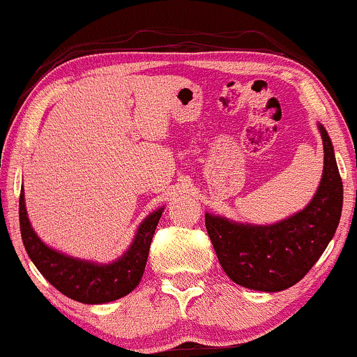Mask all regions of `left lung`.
<instances>
[{
    "label": "left lung",
    "instance_id": "left-lung-1",
    "mask_svg": "<svg viewBox=\"0 0 357 357\" xmlns=\"http://www.w3.org/2000/svg\"><path fill=\"white\" fill-rule=\"evenodd\" d=\"M324 176L307 208L274 225H244L205 215L208 237L223 271L234 283L257 291H281L298 283L319 261L342 213V179L327 130Z\"/></svg>",
    "mask_w": 357,
    "mask_h": 357
}]
</instances>
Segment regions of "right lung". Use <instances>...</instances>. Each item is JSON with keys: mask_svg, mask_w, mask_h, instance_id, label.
Wrapping results in <instances>:
<instances>
[{"mask_svg": "<svg viewBox=\"0 0 357 357\" xmlns=\"http://www.w3.org/2000/svg\"><path fill=\"white\" fill-rule=\"evenodd\" d=\"M162 215V208L151 213L140 223L134 244L112 264H95L74 259L57 250L47 248L30 225L25 210L23 191L20 193V230L22 241L30 259L44 278L62 295L81 303H108L134 291L142 280L147 264L152 236Z\"/></svg>", "mask_w": 357, "mask_h": 357, "instance_id": "obj_1", "label": "right lung"}]
</instances>
